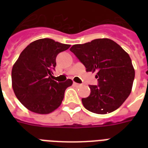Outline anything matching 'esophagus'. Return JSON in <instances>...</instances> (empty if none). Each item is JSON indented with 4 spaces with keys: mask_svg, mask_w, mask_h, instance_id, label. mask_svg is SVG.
<instances>
[{
    "mask_svg": "<svg viewBox=\"0 0 148 148\" xmlns=\"http://www.w3.org/2000/svg\"><path fill=\"white\" fill-rule=\"evenodd\" d=\"M73 85L74 86V87H76V88H80L81 86V84H77V83H75V82H74L73 83Z\"/></svg>",
    "mask_w": 148,
    "mask_h": 148,
    "instance_id": "esophagus-1",
    "label": "esophagus"
}]
</instances>
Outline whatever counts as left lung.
I'll return each mask as SVG.
<instances>
[{
	"label": "left lung",
	"mask_w": 148,
	"mask_h": 148,
	"mask_svg": "<svg viewBox=\"0 0 148 148\" xmlns=\"http://www.w3.org/2000/svg\"><path fill=\"white\" fill-rule=\"evenodd\" d=\"M70 51L85 66L86 71L97 72L98 84L89 85L90 95L81 99L84 107L99 114L121 107L131 94L135 75L128 53L108 38L74 45Z\"/></svg>",
	"instance_id": "obj_1"
}]
</instances>
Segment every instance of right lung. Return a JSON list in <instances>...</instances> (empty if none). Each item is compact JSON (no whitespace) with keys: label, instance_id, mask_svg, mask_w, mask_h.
<instances>
[{"label":"right lung","instance_id":"add662e5","mask_svg":"<svg viewBox=\"0 0 148 148\" xmlns=\"http://www.w3.org/2000/svg\"><path fill=\"white\" fill-rule=\"evenodd\" d=\"M64 45L50 38L31 43L20 54L12 68V87L20 102L31 111L45 114L60 105L66 88L73 81H53L56 58L67 50Z\"/></svg>","mask_w":148,"mask_h":148}]
</instances>
